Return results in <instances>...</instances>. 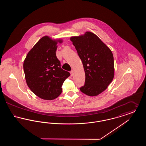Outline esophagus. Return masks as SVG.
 I'll return each mask as SVG.
<instances>
[{
  "instance_id": "34e87169",
  "label": "esophagus",
  "mask_w": 146,
  "mask_h": 146,
  "mask_svg": "<svg viewBox=\"0 0 146 146\" xmlns=\"http://www.w3.org/2000/svg\"><path fill=\"white\" fill-rule=\"evenodd\" d=\"M70 75H71V76H73V70L70 71Z\"/></svg>"
}]
</instances>
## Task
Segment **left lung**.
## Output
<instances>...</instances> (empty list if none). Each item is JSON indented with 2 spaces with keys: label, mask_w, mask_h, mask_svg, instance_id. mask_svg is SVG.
Instances as JSON below:
<instances>
[{
  "label": "left lung",
  "mask_w": 146,
  "mask_h": 146,
  "mask_svg": "<svg viewBox=\"0 0 146 146\" xmlns=\"http://www.w3.org/2000/svg\"><path fill=\"white\" fill-rule=\"evenodd\" d=\"M70 40L81 59L85 82L80 90L89 96H95L105 90L114 76L113 55L110 49L91 32Z\"/></svg>",
  "instance_id": "left-lung-1"
}]
</instances>
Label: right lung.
Here are the masks:
<instances>
[{"mask_svg": "<svg viewBox=\"0 0 146 146\" xmlns=\"http://www.w3.org/2000/svg\"><path fill=\"white\" fill-rule=\"evenodd\" d=\"M62 39L44 36L26 56L23 62L25 79L29 88L43 100H52L62 92V85L70 73L61 68L56 55L57 44Z\"/></svg>", "mask_w": 146, "mask_h": 146, "instance_id": "1", "label": "right lung"}]
</instances>
